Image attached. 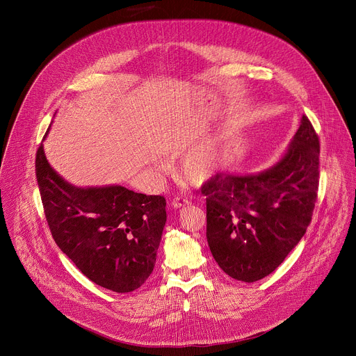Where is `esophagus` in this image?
I'll list each match as a JSON object with an SVG mask.
<instances>
[{"label":"esophagus","instance_id":"obj_1","mask_svg":"<svg viewBox=\"0 0 356 356\" xmlns=\"http://www.w3.org/2000/svg\"><path fill=\"white\" fill-rule=\"evenodd\" d=\"M190 204V201L187 200V198H184V197H175L173 200H172V202H170V206L173 207V209H181V207H186V206H188Z\"/></svg>","mask_w":356,"mask_h":356}]
</instances>
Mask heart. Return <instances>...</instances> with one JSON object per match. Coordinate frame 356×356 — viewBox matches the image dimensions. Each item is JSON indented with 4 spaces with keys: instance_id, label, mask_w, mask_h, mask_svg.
<instances>
[{
    "instance_id": "b5f03b06",
    "label": "heart",
    "mask_w": 356,
    "mask_h": 356,
    "mask_svg": "<svg viewBox=\"0 0 356 356\" xmlns=\"http://www.w3.org/2000/svg\"><path fill=\"white\" fill-rule=\"evenodd\" d=\"M220 150L216 142L201 143L186 155L181 162V173L191 183L207 180L217 169Z\"/></svg>"
}]
</instances>
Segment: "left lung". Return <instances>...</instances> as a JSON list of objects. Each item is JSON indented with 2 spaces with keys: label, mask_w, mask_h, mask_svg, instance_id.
<instances>
[{
  "label": "left lung",
  "mask_w": 356,
  "mask_h": 356,
  "mask_svg": "<svg viewBox=\"0 0 356 356\" xmlns=\"http://www.w3.org/2000/svg\"><path fill=\"white\" fill-rule=\"evenodd\" d=\"M320 142L306 115L286 154L258 175L217 173L201 193L207 242L218 266L252 283L270 275L312 222L320 179Z\"/></svg>",
  "instance_id": "1"
}]
</instances>
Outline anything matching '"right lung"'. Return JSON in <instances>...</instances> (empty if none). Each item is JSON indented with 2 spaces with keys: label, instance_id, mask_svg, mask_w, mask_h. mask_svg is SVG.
Returning a JSON list of instances; mask_svg holds the SVG:
<instances>
[{
  "label": "right lung",
  "instance_id": "1",
  "mask_svg": "<svg viewBox=\"0 0 356 356\" xmlns=\"http://www.w3.org/2000/svg\"><path fill=\"white\" fill-rule=\"evenodd\" d=\"M35 172L50 232L79 270L117 293L140 287L155 268L165 197L122 186L76 187L49 165L42 143Z\"/></svg>",
  "mask_w": 356,
  "mask_h": 356
}]
</instances>
